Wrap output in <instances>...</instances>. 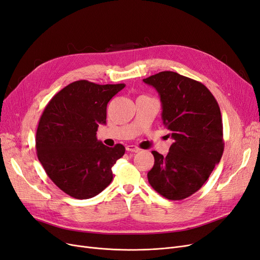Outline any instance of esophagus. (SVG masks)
<instances>
[{
  "mask_svg": "<svg viewBox=\"0 0 260 260\" xmlns=\"http://www.w3.org/2000/svg\"><path fill=\"white\" fill-rule=\"evenodd\" d=\"M126 149H127L128 151H132V153H138V151L141 150V148H139V147L136 146V145H127V146H126Z\"/></svg>",
  "mask_w": 260,
  "mask_h": 260,
  "instance_id": "obj_1",
  "label": "esophagus"
}]
</instances>
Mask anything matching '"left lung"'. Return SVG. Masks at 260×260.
I'll list each match as a JSON object with an SVG mask.
<instances>
[{"instance_id": "8db88e82", "label": "left lung", "mask_w": 260, "mask_h": 260, "mask_svg": "<svg viewBox=\"0 0 260 260\" xmlns=\"http://www.w3.org/2000/svg\"><path fill=\"white\" fill-rule=\"evenodd\" d=\"M156 88L162 120L174 140L166 157L153 150L150 186L169 200H183L207 182L223 151L218 103L202 83L164 71L143 79Z\"/></svg>"}]
</instances>
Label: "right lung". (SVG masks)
<instances>
[{"label": "right lung", "mask_w": 260, "mask_h": 260, "mask_svg": "<svg viewBox=\"0 0 260 260\" xmlns=\"http://www.w3.org/2000/svg\"><path fill=\"white\" fill-rule=\"evenodd\" d=\"M124 84L99 85L82 79L68 85L45 107L35 147L50 180L75 199L100 193L113 180L112 167L124 154L121 144L107 147L98 141L106 106Z\"/></svg>", "instance_id": "obj_1"}]
</instances>
